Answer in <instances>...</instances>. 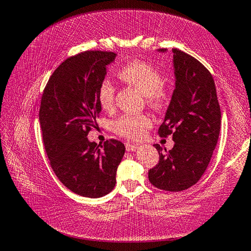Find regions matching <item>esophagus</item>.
Instances as JSON below:
<instances>
[{"label": "esophagus", "instance_id": "obj_1", "mask_svg": "<svg viewBox=\"0 0 251 251\" xmlns=\"http://www.w3.org/2000/svg\"><path fill=\"white\" fill-rule=\"evenodd\" d=\"M126 150L127 151H136L138 149V145L131 144V143H126Z\"/></svg>", "mask_w": 251, "mask_h": 251}]
</instances>
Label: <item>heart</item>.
Instances as JSON below:
<instances>
[{"label": "heart", "instance_id": "1", "mask_svg": "<svg viewBox=\"0 0 251 251\" xmlns=\"http://www.w3.org/2000/svg\"><path fill=\"white\" fill-rule=\"evenodd\" d=\"M118 79L130 85L145 97L146 103L153 108H161L169 100V91L163 84L162 75L147 62L135 60L128 62L117 72ZM115 86L111 81H104L99 88V103L104 111H111L115 101ZM151 121L146 115L125 114L113 123V130L128 139L143 137Z\"/></svg>", "mask_w": 251, "mask_h": 251}]
</instances>
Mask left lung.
Returning <instances> with one entry per match:
<instances>
[{
  "label": "left lung",
  "instance_id": "left-lung-1",
  "mask_svg": "<svg viewBox=\"0 0 251 251\" xmlns=\"http://www.w3.org/2000/svg\"><path fill=\"white\" fill-rule=\"evenodd\" d=\"M172 52L176 85L158 133L161 137L172 135L175 146L163 154L154 145L159 162L148 177L158 189L179 192L197 183L206 170L220 136L222 114L209 71L190 54L179 49Z\"/></svg>",
  "mask_w": 251,
  "mask_h": 251
}]
</instances>
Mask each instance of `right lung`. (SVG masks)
<instances>
[{"instance_id":"obj_1","label":"right lung","mask_w":251,"mask_h":251,"mask_svg":"<svg viewBox=\"0 0 251 251\" xmlns=\"http://www.w3.org/2000/svg\"><path fill=\"white\" fill-rule=\"evenodd\" d=\"M116 53L81 52L63 61L49 78L39 110L45 150L61 183L81 197L98 199L111 192L125 146L110 139H88L102 107L99 88Z\"/></svg>"}]
</instances>
